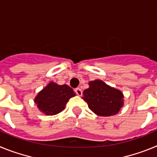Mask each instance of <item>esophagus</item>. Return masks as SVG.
<instances>
[{
  "label": "esophagus",
  "instance_id": "34e87169",
  "mask_svg": "<svg viewBox=\"0 0 157 157\" xmlns=\"http://www.w3.org/2000/svg\"><path fill=\"white\" fill-rule=\"evenodd\" d=\"M75 92L76 94L78 96H82V90L80 88L75 89Z\"/></svg>",
  "mask_w": 157,
  "mask_h": 157
}]
</instances>
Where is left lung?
I'll return each mask as SVG.
<instances>
[{
    "mask_svg": "<svg viewBox=\"0 0 157 157\" xmlns=\"http://www.w3.org/2000/svg\"><path fill=\"white\" fill-rule=\"evenodd\" d=\"M89 85L90 87L84 90L82 97L89 109L101 116H110L119 112L123 105L121 91L101 80L90 82Z\"/></svg>",
    "mask_w": 157,
    "mask_h": 157,
    "instance_id": "obj_1",
    "label": "left lung"
}]
</instances>
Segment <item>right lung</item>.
I'll use <instances>...</instances> for the list:
<instances>
[{"label":"right lung","instance_id":"1","mask_svg":"<svg viewBox=\"0 0 157 157\" xmlns=\"http://www.w3.org/2000/svg\"><path fill=\"white\" fill-rule=\"evenodd\" d=\"M74 96L75 94L70 86H59L52 82L37 94L34 101L43 113L53 116L61 112L69 99Z\"/></svg>","mask_w":157,"mask_h":157}]
</instances>
